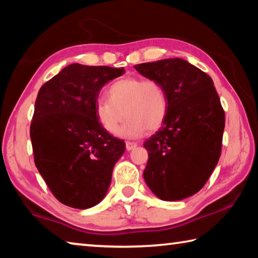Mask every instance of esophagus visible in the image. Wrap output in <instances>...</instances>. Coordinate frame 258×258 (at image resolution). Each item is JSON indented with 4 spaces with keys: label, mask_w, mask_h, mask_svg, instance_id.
I'll use <instances>...</instances> for the list:
<instances>
[{
    "label": "esophagus",
    "mask_w": 258,
    "mask_h": 258,
    "mask_svg": "<svg viewBox=\"0 0 258 258\" xmlns=\"http://www.w3.org/2000/svg\"><path fill=\"white\" fill-rule=\"evenodd\" d=\"M137 147H138V143L137 142H130V141L126 142V149H127L128 151L133 150L134 148H137Z\"/></svg>",
    "instance_id": "34e87169"
}]
</instances>
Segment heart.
Instances as JSON below:
<instances>
[{
  "instance_id": "1",
  "label": "heart",
  "mask_w": 258,
  "mask_h": 258,
  "mask_svg": "<svg viewBox=\"0 0 258 258\" xmlns=\"http://www.w3.org/2000/svg\"><path fill=\"white\" fill-rule=\"evenodd\" d=\"M108 97L95 103V116L108 133H115L127 117L118 131L121 138L137 139L148 130H158L167 115L166 91L158 81L151 78H121L109 86Z\"/></svg>"
}]
</instances>
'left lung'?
<instances>
[{
  "instance_id": "8db88e82",
  "label": "left lung",
  "mask_w": 258,
  "mask_h": 258,
  "mask_svg": "<svg viewBox=\"0 0 258 258\" xmlns=\"http://www.w3.org/2000/svg\"><path fill=\"white\" fill-rule=\"evenodd\" d=\"M134 68L158 81L168 100L163 127L143 143L149 155L145 181L161 200L190 197L206 184L221 156L225 115L213 80L180 58Z\"/></svg>"
}]
</instances>
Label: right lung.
<instances>
[{"instance_id": "1", "label": "right lung", "mask_w": 258, "mask_h": 258, "mask_svg": "<svg viewBox=\"0 0 258 258\" xmlns=\"http://www.w3.org/2000/svg\"><path fill=\"white\" fill-rule=\"evenodd\" d=\"M124 68L72 63L38 91L30 124L35 165L54 197L86 209L104 198L125 142L95 116L102 87Z\"/></svg>"}]
</instances>
